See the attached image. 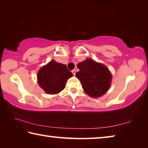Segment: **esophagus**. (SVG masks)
I'll return each instance as SVG.
<instances>
[{
  "label": "esophagus",
  "instance_id": "1",
  "mask_svg": "<svg viewBox=\"0 0 148 148\" xmlns=\"http://www.w3.org/2000/svg\"><path fill=\"white\" fill-rule=\"evenodd\" d=\"M72 74H73L74 75H75V74H76V70H72Z\"/></svg>",
  "mask_w": 148,
  "mask_h": 148
}]
</instances>
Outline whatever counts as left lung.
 <instances>
[{
    "label": "left lung",
    "instance_id": "left-lung-1",
    "mask_svg": "<svg viewBox=\"0 0 148 148\" xmlns=\"http://www.w3.org/2000/svg\"><path fill=\"white\" fill-rule=\"evenodd\" d=\"M77 66L79 71L76 72V76L89 96L93 98L100 97L110 89L112 76L105 65L92 59H87L79 62Z\"/></svg>",
    "mask_w": 148,
    "mask_h": 148
}]
</instances>
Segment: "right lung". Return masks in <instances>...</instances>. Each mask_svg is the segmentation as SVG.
<instances>
[{
    "label": "right lung",
    "mask_w": 148,
    "mask_h": 148,
    "mask_svg": "<svg viewBox=\"0 0 148 148\" xmlns=\"http://www.w3.org/2000/svg\"><path fill=\"white\" fill-rule=\"evenodd\" d=\"M73 76L67 69L66 64H62L51 60L42 66L37 74L38 84L47 94L59 93L64 89L69 78Z\"/></svg>",
    "instance_id": "1"
}]
</instances>
